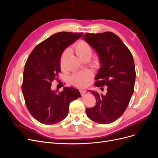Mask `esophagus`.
Listing matches in <instances>:
<instances>
[{
    "label": "esophagus",
    "mask_w": 158,
    "mask_h": 158,
    "mask_svg": "<svg viewBox=\"0 0 158 158\" xmlns=\"http://www.w3.org/2000/svg\"><path fill=\"white\" fill-rule=\"evenodd\" d=\"M80 94L81 95H84L85 93V90H84V89H80Z\"/></svg>",
    "instance_id": "1"
}]
</instances>
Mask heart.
<instances>
[{"label":"heart","instance_id":"1","mask_svg":"<svg viewBox=\"0 0 158 158\" xmlns=\"http://www.w3.org/2000/svg\"><path fill=\"white\" fill-rule=\"evenodd\" d=\"M74 49L77 54L81 59H84L85 56H90L92 55V49L91 46L86 41L80 40L78 41L74 46ZM70 51L66 49L62 53L60 58V66H63L64 62L66 56L69 54ZM95 65H99V61L96 60L94 62ZM93 77V73L89 70H85L81 72L74 73L70 77V82L73 85L78 87H85L88 85L89 81Z\"/></svg>","mask_w":158,"mask_h":158}]
</instances>
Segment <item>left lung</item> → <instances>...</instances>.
Returning a JSON list of instances; mask_svg holds the SVG:
<instances>
[{
    "label": "left lung",
    "instance_id": "8db88e82",
    "mask_svg": "<svg viewBox=\"0 0 158 158\" xmlns=\"http://www.w3.org/2000/svg\"><path fill=\"white\" fill-rule=\"evenodd\" d=\"M84 39L98 54L101 64L95 85H106V94L91 91L96 105L87 108V116L95 123L109 124L120 117L130 102L135 88L136 71L131 51L117 35L107 31L86 33Z\"/></svg>",
    "mask_w": 158,
    "mask_h": 158
}]
</instances>
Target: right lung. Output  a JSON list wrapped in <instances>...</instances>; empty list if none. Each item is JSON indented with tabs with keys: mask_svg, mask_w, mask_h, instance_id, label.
I'll return each instance as SVG.
<instances>
[{
	"mask_svg": "<svg viewBox=\"0 0 158 158\" xmlns=\"http://www.w3.org/2000/svg\"><path fill=\"white\" fill-rule=\"evenodd\" d=\"M83 33L62 31L38 44L26 60L22 91L28 111L37 121L52 125L67 116L70 103L81 97L79 91L64 87L57 93L51 83L60 72V58L64 49Z\"/></svg>",
	"mask_w": 158,
	"mask_h": 158,
	"instance_id": "right-lung-1",
	"label": "right lung"
}]
</instances>
